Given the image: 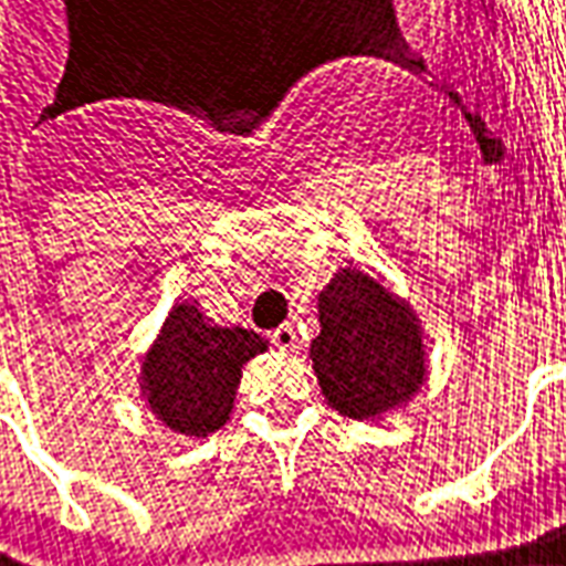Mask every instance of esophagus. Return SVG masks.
Here are the masks:
<instances>
[{
    "label": "esophagus",
    "instance_id": "34e87169",
    "mask_svg": "<svg viewBox=\"0 0 566 566\" xmlns=\"http://www.w3.org/2000/svg\"><path fill=\"white\" fill-rule=\"evenodd\" d=\"M272 343H275V346H279L282 352L297 349V333H294V326H291V323L275 326V329H272Z\"/></svg>",
    "mask_w": 566,
    "mask_h": 566
}]
</instances>
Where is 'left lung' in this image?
Listing matches in <instances>:
<instances>
[{
  "label": "left lung",
  "instance_id": "left-lung-1",
  "mask_svg": "<svg viewBox=\"0 0 566 566\" xmlns=\"http://www.w3.org/2000/svg\"><path fill=\"white\" fill-rule=\"evenodd\" d=\"M316 314L311 358L333 410L349 419H381L419 394L426 384L422 326L381 275L343 265L316 294Z\"/></svg>",
  "mask_w": 566,
  "mask_h": 566
}]
</instances>
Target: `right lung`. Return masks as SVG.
Listing matches in <instances>:
<instances>
[{
    "instance_id": "add662e5",
    "label": "right lung",
    "mask_w": 566,
    "mask_h": 566,
    "mask_svg": "<svg viewBox=\"0 0 566 566\" xmlns=\"http://www.w3.org/2000/svg\"><path fill=\"white\" fill-rule=\"evenodd\" d=\"M265 349L259 333L220 326L198 301H179L140 361V397L166 429L205 439L230 419L243 365Z\"/></svg>"
}]
</instances>
